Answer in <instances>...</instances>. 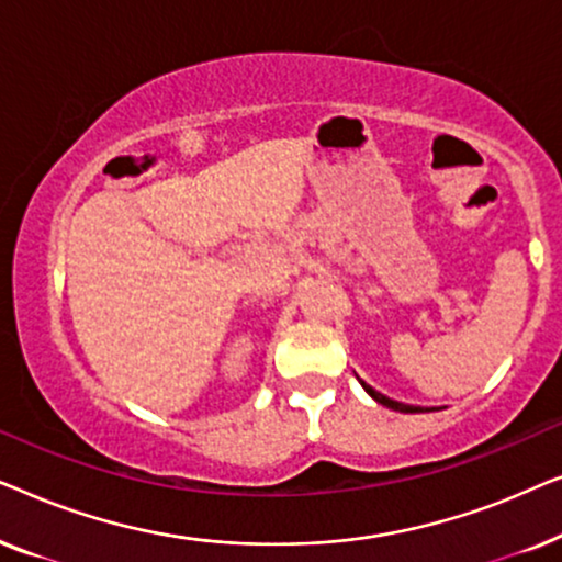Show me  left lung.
Here are the masks:
<instances>
[{
  "mask_svg": "<svg viewBox=\"0 0 562 562\" xmlns=\"http://www.w3.org/2000/svg\"><path fill=\"white\" fill-rule=\"evenodd\" d=\"M360 381V379H358ZM360 386L366 389V394L373 398V402H379L381 406H386V409H394V412H404V414H419V412H429V409H422V406H409V404H402V402H394V398H389V396H383V394H379V391H375L373 386H368L366 381H360Z\"/></svg>",
  "mask_w": 562,
  "mask_h": 562,
  "instance_id": "1",
  "label": "left lung"
}]
</instances>
